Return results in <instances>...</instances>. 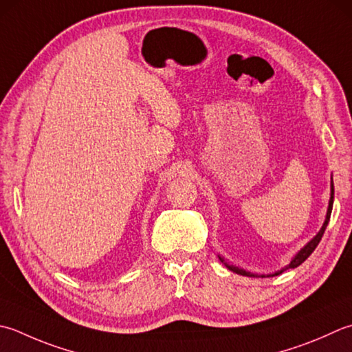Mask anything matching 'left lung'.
<instances>
[{
	"label": "left lung",
	"mask_w": 352,
	"mask_h": 352,
	"mask_svg": "<svg viewBox=\"0 0 352 352\" xmlns=\"http://www.w3.org/2000/svg\"><path fill=\"white\" fill-rule=\"evenodd\" d=\"M333 201H334V183H333V177H331V195H329V203H328V210H327V217H325V221H323V226H322V229L318 232V235H316L311 241H309V243H307V245H304L302 247V249L294 254V258L292 259V263L288 264V265H285L284 268H280V270H278V272H274V273H272V274H256V273H250V272H245L244 268H239V267H236V265H232V264H229L227 263V261L223 258V256H219L218 254V258H219V261H221V263L229 268L230 272H233V273H236V274H243V276H249V278H270V276H278V274H280L282 272H285V270H288V268H296V267H299L302 263H304V261L309 256V254H311L313 252H314V249L316 247H318V244L320 243V239H322V236H323V233H325V229H327V226H328V223H329V217H331V210H333Z\"/></svg>",
	"instance_id": "left-lung-1"
}]
</instances>
